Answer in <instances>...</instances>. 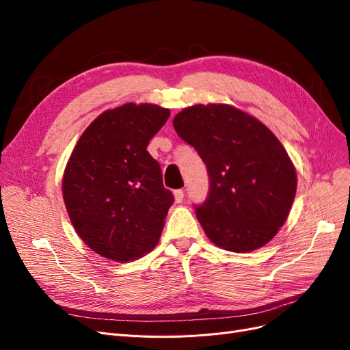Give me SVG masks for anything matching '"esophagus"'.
<instances>
[{"label": "esophagus", "mask_w": 350, "mask_h": 350, "mask_svg": "<svg viewBox=\"0 0 350 350\" xmlns=\"http://www.w3.org/2000/svg\"><path fill=\"white\" fill-rule=\"evenodd\" d=\"M174 197H175L176 203H181V201L184 200V189H175Z\"/></svg>", "instance_id": "obj_1"}]
</instances>
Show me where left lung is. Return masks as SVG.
I'll return each mask as SVG.
<instances>
[{"instance_id":"left-lung-1","label":"left lung","mask_w":350,"mask_h":350,"mask_svg":"<svg viewBox=\"0 0 350 350\" xmlns=\"http://www.w3.org/2000/svg\"><path fill=\"white\" fill-rule=\"evenodd\" d=\"M174 129L207 167V198L194 206L207 238L234 252L266 245L283 226L296 193L295 167L278 137L224 103L183 109Z\"/></svg>"}]
</instances>
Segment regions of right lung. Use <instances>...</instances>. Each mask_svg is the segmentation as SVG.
<instances>
[{"mask_svg": "<svg viewBox=\"0 0 350 350\" xmlns=\"http://www.w3.org/2000/svg\"><path fill=\"white\" fill-rule=\"evenodd\" d=\"M169 109L125 103L105 111L79 139L62 178L71 224L84 243L113 261H131L156 247L174 196L147 152Z\"/></svg>", "mask_w": 350, "mask_h": 350, "instance_id": "right-lung-1", "label": "right lung"}]
</instances>
